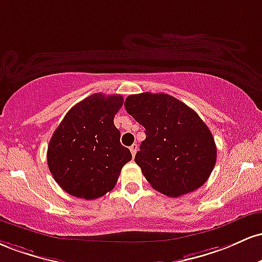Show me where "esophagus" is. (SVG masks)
<instances>
[{
    "instance_id": "obj_1",
    "label": "esophagus",
    "mask_w": 262,
    "mask_h": 262,
    "mask_svg": "<svg viewBox=\"0 0 262 262\" xmlns=\"http://www.w3.org/2000/svg\"><path fill=\"white\" fill-rule=\"evenodd\" d=\"M130 151H131L132 157H135V155H136V152H137V145H136V143H134V145L130 147Z\"/></svg>"
}]
</instances>
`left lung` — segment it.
Segmentation results:
<instances>
[{"label":"left lung","mask_w":262,"mask_h":262,"mask_svg":"<svg viewBox=\"0 0 262 262\" xmlns=\"http://www.w3.org/2000/svg\"><path fill=\"white\" fill-rule=\"evenodd\" d=\"M125 108L145 127L135 162L156 190L179 196L201 188L216 162L213 135L193 108L168 94L126 98Z\"/></svg>","instance_id":"obj_1"}]
</instances>
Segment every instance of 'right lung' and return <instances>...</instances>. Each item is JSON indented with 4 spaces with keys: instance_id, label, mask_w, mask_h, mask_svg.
I'll use <instances>...</instances> for the list:
<instances>
[{
    "instance_id": "add662e5",
    "label": "right lung",
    "mask_w": 262,
    "mask_h": 262,
    "mask_svg": "<svg viewBox=\"0 0 262 262\" xmlns=\"http://www.w3.org/2000/svg\"><path fill=\"white\" fill-rule=\"evenodd\" d=\"M122 104L121 95L93 94L70 108L54 131L47 161L68 194L92 201L116 186L122 167L132 158L114 125Z\"/></svg>"
}]
</instances>
